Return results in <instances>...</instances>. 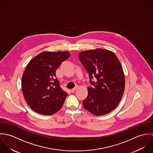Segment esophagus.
<instances>
[{"instance_id":"esophagus-1","label":"esophagus","mask_w":153,"mask_h":153,"mask_svg":"<svg viewBox=\"0 0 153 153\" xmlns=\"http://www.w3.org/2000/svg\"><path fill=\"white\" fill-rule=\"evenodd\" d=\"M77 89H78V87H75V88H74V89H72L71 90V92L73 93V92H74Z\"/></svg>"}]
</instances>
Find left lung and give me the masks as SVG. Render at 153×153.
Masks as SVG:
<instances>
[{
    "instance_id": "8db88e82",
    "label": "left lung",
    "mask_w": 153,
    "mask_h": 153,
    "mask_svg": "<svg viewBox=\"0 0 153 153\" xmlns=\"http://www.w3.org/2000/svg\"><path fill=\"white\" fill-rule=\"evenodd\" d=\"M78 56L93 85L88 88L84 107L97 116L108 114L119 104L125 88L124 74L119 59L112 51L102 48L80 52ZM93 77L95 82L91 81Z\"/></svg>"
}]
</instances>
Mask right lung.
Here are the masks:
<instances>
[{
    "label": "right lung",
    "mask_w": 153,
    "mask_h": 153,
    "mask_svg": "<svg viewBox=\"0 0 153 153\" xmlns=\"http://www.w3.org/2000/svg\"><path fill=\"white\" fill-rule=\"evenodd\" d=\"M70 55L68 51H45L26 66L22 75V92L35 112L49 115L61 109L68 94L60 87L56 71Z\"/></svg>",
    "instance_id": "1"
}]
</instances>
